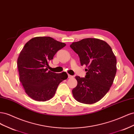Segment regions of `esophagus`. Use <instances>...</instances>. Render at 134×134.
<instances>
[{
	"label": "esophagus",
	"mask_w": 134,
	"mask_h": 134,
	"mask_svg": "<svg viewBox=\"0 0 134 134\" xmlns=\"http://www.w3.org/2000/svg\"><path fill=\"white\" fill-rule=\"evenodd\" d=\"M68 78H73V76H72V75H70L69 74V75H68Z\"/></svg>",
	"instance_id": "esophagus-1"
}]
</instances>
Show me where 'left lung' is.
<instances>
[{"label": "left lung", "instance_id": "1", "mask_svg": "<svg viewBox=\"0 0 134 134\" xmlns=\"http://www.w3.org/2000/svg\"><path fill=\"white\" fill-rule=\"evenodd\" d=\"M70 47L78 55L81 65H86L85 78L75 76L78 84L72 90L79 102L93 104L102 99L110 89L116 74L117 61L111 47L98 38H84Z\"/></svg>", "mask_w": 134, "mask_h": 134}]
</instances>
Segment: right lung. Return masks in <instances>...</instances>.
<instances>
[{"mask_svg": "<svg viewBox=\"0 0 134 134\" xmlns=\"http://www.w3.org/2000/svg\"><path fill=\"white\" fill-rule=\"evenodd\" d=\"M66 44L50 37H36L23 47L17 60L21 82L27 94L37 101L52 98L59 84L68 78L65 72L47 71L48 63Z\"/></svg>", "mask_w": 134, "mask_h": 134, "instance_id": "1", "label": "right lung"}]
</instances>
